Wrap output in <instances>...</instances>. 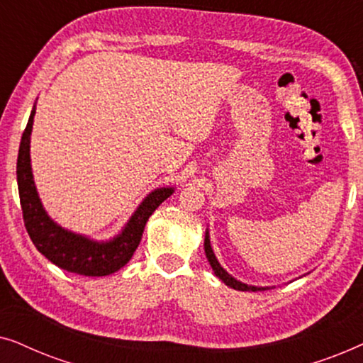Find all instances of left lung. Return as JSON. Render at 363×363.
Instances as JSON below:
<instances>
[{
	"label": "left lung",
	"instance_id": "obj_1",
	"mask_svg": "<svg viewBox=\"0 0 363 363\" xmlns=\"http://www.w3.org/2000/svg\"><path fill=\"white\" fill-rule=\"evenodd\" d=\"M205 252H206L208 261H210V264H211V267H213V271H215V274H216L218 277H220V279H221L223 282H225L226 286H230V287H233V289H236V291H252V292H256V291H264V289H266V287L247 286V284H245V282L236 281L235 277H233L231 274H228V272L221 267L220 262H218L215 252H213V250H211L210 235H208V231H206V236H205Z\"/></svg>",
	"mask_w": 363,
	"mask_h": 363
}]
</instances>
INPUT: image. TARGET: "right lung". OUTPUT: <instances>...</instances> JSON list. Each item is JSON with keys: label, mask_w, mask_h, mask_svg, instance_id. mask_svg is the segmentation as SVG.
Here are the masks:
<instances>
[{"label": "right lung", "mask_w": 363, "mask_h": 363, "mask_svg": "<svg viewBox=\"0 0 363 363\" xmlns=\"http://www.w3.org/2000/svg\"><path fill=\"white\" fill-rule=\"evenodd\" d=\"M36 106L33 107L28 125L24 128L18 153V190L21 201L24 226L36 250L52 264L64 271L81 276H108L130 261L140 245L143 230L152 213L173 193V188H157L147 195L123 228L121 235L108 241H94L82 235L64 230L48 216L34 186L29 157V142Z\"/></svg>", "instance_id": "add662e5"}]
</instances>
